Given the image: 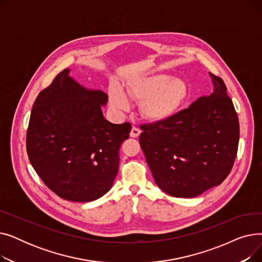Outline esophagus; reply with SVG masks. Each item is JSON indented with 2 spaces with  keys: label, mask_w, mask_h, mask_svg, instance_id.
I'll return each mask as SVG.
<instances>
[{
  "label": "esophagus",
  "mask_w": 262,
  "mask_h": 262,
  "mask_svg": "<svg viewBox=\"0 0 262 262\" xmlns=\"http://www.w3.org/2000/svg\"><path fill=\"white\" fill-rule=\"evenodd\" d=\"M140 134H141V130H140L138 127L133 126V127H132V130H130L129 136L132 137V138H137V137H139V136H140Z\"/></svg>",
  "instance_id": "esophagus-1"
}]
</instances>
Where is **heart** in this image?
Segmentation results:
<instances>
[{
  "label": "heart",
  "mask_w": 262,
  "mask_h": 262,
  "mask_svg": "<svg viewBox=\"0 0 262 262\" xmlns=\"http://www.w3.org/2000/svg\"><path fill=\"white\" fill-rule=\"evenodd\" d=\"M125 95L141 101L140 112L145 119L158 122L170 119L181 109L188 96V86L182 78L153 74L130 81L124 93L117 86L110 87V104L118 110L126 109Z\"/></svg>",
  "instance_id": "heart-1"
}]
</instances>
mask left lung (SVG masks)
<instances>
[{"mask_svg": "<svg viewBox=\"0 0 262 262\" xmlns=\"http://www.w3.org/2000/svg\"><path fill=\"white\" fill-rule=\"evenodd\" d=\"M213 92L168 120L141 125L140 146L156 185L175 198H194L228 176L239 143V120L222 78Z\"/></svg>", "mask_w": 262, "mask_h": 262, "instance_id": "obj_1", "label": "left lung"}]
</instances>
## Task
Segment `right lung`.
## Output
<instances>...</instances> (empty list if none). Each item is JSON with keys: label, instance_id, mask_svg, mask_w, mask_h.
<instances>
[{"label": "right lung", "instance_id": "add662e5", "mask_svg": "<svg viewBox=\"0 0 262 262\" xmlns=\"http://www.w3.org/2000/svg\"><path fill=\"white\" fill-rule=\"evenodd\" d=\"M107 101L105 92L82 87L64 69L33 105L27 155L47 187L63 200L91 202L113 187L120 146L132 126L104 118Z\"/></svg>", "mask_w": 262, "mask_h": 262}]
</instances>
